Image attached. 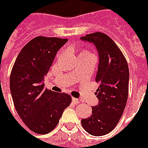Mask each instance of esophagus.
<instances>
[{"label":"esophagus","instance_id":"obj_1","mask_svg":"<svg viewBox=\"0 0 148 148\" xmlns=\"http://www.w3.org/2000/svg\"><path fill=\"white\" fill-rule=\"evenodd\" d=\"M72 101H73V103H76V104H77V103H79V100L78 99H75V98H73V99H72Z\"/></svg>","mask_w":148,"mask_h":148}]
</instances>
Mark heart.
I'll return each instance as SVG.
<instances>
[{"label": "heart", "instance_id": "heart-1", "mask_svg": "<svg viewBox=\"0 0 148 148\" xmlns=\"http://www.w3.org/2000/svg\"><path fill=\"white\" fill-rule=\"evenodd\" d=\"M85 53H89V51H88V50H86V49H85V50H82V51H81V53H80L79 55H81V54H85Z\"/></svg>", "mask_w": 148, "mask_h": 148}]
</instances>
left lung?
<instances>
[{
    "label": "left lung",
    "mask_w": 148,
    "mask_h": 148,
    "mask_svg": "<svg viewBox=\"0 0 148 148\" xmlns=\"http://www.w3.org/2000/svg\"><path fill=\"white\" fill-rule=\"evenodd\" d=\"M81 39L94 44L99 56L95 79L99 83L95 94L99 102L92 107V115L82 119L81 124L88 134L102 136L115 129L124 111L129 95V66L121 49L106 34L97 32Z\"/></svg>",
    "instance_id": "8db88e82"
}]
</instances>
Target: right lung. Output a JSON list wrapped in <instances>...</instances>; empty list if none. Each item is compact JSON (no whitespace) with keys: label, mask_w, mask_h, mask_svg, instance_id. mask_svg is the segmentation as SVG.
<instances>
[{"label":"right lung","mask_w":148,"mask_h":148,"mask_svg":"<svg viewBox=\"0 0 148 148\" xmlns=\"http://www.w3.org/2000/svg\"><path fill=\"white\" fill-rule=\"evenodd\" d=\"M67 38L39 36L24 46L18 55L10 74V90L14 107L27 128L45 134L59 123L72 98L45 87V75L49 70L58 49Z\"/></svg>","instance_id":"1"}]
</instances>
